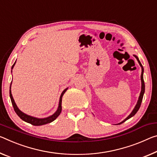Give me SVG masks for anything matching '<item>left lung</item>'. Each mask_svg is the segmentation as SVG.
<instances>
[{
	"mask_svg": "<svg viewBox=\"0 0 157 157\" xmlns=\"http://www.w3.org/2000/svg\"><path fill=\"white\" fill-rule=\"evenodd\" d=\"M134 56L136 57V58L137 59V60H138L139 64H140V66H141L142 68V73H141V76H140V78H141V82H142V87H141V92H140V96H139V98H138V103H137L135 107V108L133 109V110L132 111V113H131L129 115L126 117L125 119L123 121H121V123H119V124H122L123 122H124V121H126L127 119H130L131 117H132L133 116L135 115V114H136L137 112L138 111L139 108H140V105H141V103H142V101H143V95H144V93H145V82H144V79H143V72H144V69H143V66H142L141 63L140 62V61H139V59L138 57H137L136 55H134Z\"/></svg>",
	"mask_w": 157,
	"mask_h": 157,
	"instance_id": "1",
	"label": "left lung"
}]
</instances>
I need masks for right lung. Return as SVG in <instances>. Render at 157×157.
<instances>
[{
	"mask_svg": "<svg viewBox=\"0 0 157 157\" xmlns=\"http://www.w3.org/2000/svg\"><path fill=\"white\" fill-rule=\"evenodd\" d=\"M16 63V62H15ZM14 63L13 64V66L12 67V69L13 68V67L14 66ZM67 89H66L65 90H64L63 92H62L61 95L60 96V100H59V108H58V110H56V112L54 114H52V116L49 117H47V118H44V119H38V118H36V117H31V116H29V115H27V114H24V113H22L21 110H19V109L17 108V106L16 105L15 102H14V99H13V97H12V95L11 94V91L10 90V99H11V101H12V105H13V108H14V110L15 111V113H17V115H18L19 117H20L22 120H24V121H26V122H28L29 124H32V125H34V126H41V125H44V124H48V123H50L52 121H53L54 120H55V119L57 118V117H58L59 114H60L61 112V102H62V97H63V95L64 94H65V92L67 91Z\"/></svg>",
	"mask_w": 157,
	"mask_h": 157,
	"instance_id": "1",
	"label": "right lung"
}]
</instances>
